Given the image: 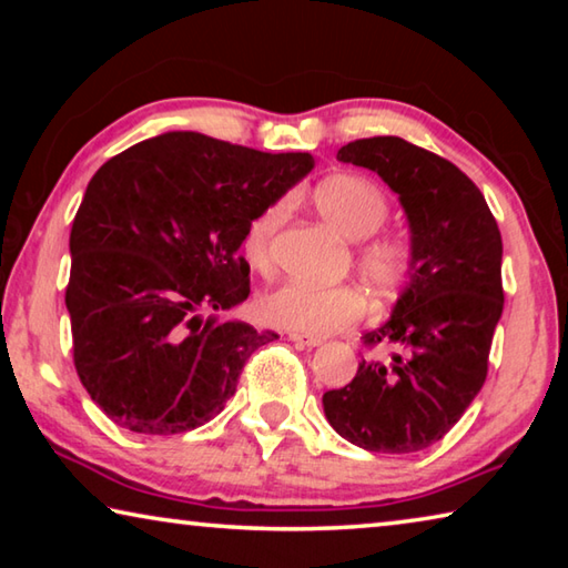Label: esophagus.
I'll list each match as a JSON object with an SVG mask.
<instances>
[{
    "label": "esophagus",
    "instance_id": "esophagus-1",
    "mask_svg": "<svg viewBox=\"0 0 568 568\" xmlns=\"http://www.w3.org/2000/svg\"><path fill=\"white\" fill-rule=\"evenodd\" d=\"M287 338H291L297 345H305V348H315V345L323 343L321 338H315V335H303V333H293V331L287 333Z\"/></svg>",
    "mask_w": 568,
    "mask_h": 568
}]
</instances>
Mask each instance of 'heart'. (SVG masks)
Returning a JSON list of instances; mask_svg holds the SVG:
<instances>
[{"label":"heart","mask_w":568,"mask_h":568,"mask_svg":"<svg viewBox=\"0 0 568 568\" xmlns=\"http://www.w3.org/2000/svg\"><path fill=\"white\" fill-rule=\"evenodd\" d=\"M315 205L345 237L361 240L355 247V267L373 291L390 295L400 291L413 271V247L398 235H373L386 223L388 200L376 182L338 172L325 178L313 192ZM285 215V200H273L247 220L243 253L261 273L273 267V240ZM265 323L293 333L325 335L363 318L365 297L353 285H318L287 281L273 287L255 305Z\"/></svg>","instance_id":"heart-1"}]
</instances>
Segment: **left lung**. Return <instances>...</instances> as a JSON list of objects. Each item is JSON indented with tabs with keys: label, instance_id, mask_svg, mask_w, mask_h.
I'll return each mask as SVG.
<instances>
[{
	"label": "left lung",
	"instance_id": "obj_1",
	"mask_svg": "<svg viewBox=\"0 0 568 568\" xmlns=\"http://www.w3.org/2000/svg\"><path fill=\"white\" fill-rule=\"evenodd\" d=\"M398 192L410 223L413 271L348 386L323 393L338 434L373 454H416L444 438L478 396L504 311L501 233L466 172L403 138L338 150Z\"/></svg>",
	"mask_w": 568,
	"mask_h": 568
}]
</instances>
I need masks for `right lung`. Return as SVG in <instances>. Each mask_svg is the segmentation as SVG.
<instances>
[{"mask_svg": "<svg viewBox=\"0 0 568 568\" xmlns=\"http://www.w3.org/2000/svg\"><path fill=\"white\" fill-rule=\"evenodd\" d=\"M313 162L168 132L94 172L72 223L64 303L77 376L104 416L172 436L225 408L250 355L277 338L223 318L250 293L243 230Z\"/></svg>", "mask_w": 568, "mask_h": 568, "instance_id": "add662e5", "label": "right lung"}]
</instances>
